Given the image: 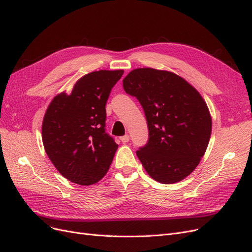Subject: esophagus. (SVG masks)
<instances>
[{"label":"esophagus","mask_w":252,"mask_h":252,"mask_svg":"<svg viewBox=\"0 0 252 252\" xmlns=\"http://www.w3.org/2000/svg\"><path fill=\"white\" fill-rule=\"evenodd\" d=\"M121 141L123 142V143H127V142H129V140H130V136H129L128 134H125V135H123V136H121Z\"/></svg>","instance_id":"34e87169"}]
</instances>
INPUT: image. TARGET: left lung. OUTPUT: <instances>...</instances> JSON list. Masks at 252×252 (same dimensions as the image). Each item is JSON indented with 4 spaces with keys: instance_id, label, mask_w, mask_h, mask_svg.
Listing matches in <instances>:
<instances>
[{
    "instance_id": "obj_1",
    "label": "left lung",
    "mask_w": 252,
    "mask_h": 252,
    "mask_svg": "<svg viewBox=\"0 0 252 252\" xmlns=\"http://www.w3.org/2000/svg\"><path fill=\"white\" fill-rule=\"evenodd\" d=\"M146 117L149 138L136 151L145 170L162 184L184 180L199 165L211 135V117L197 90L170 71L138 68L123 80Z\"/></svg>"
}]
</instances>
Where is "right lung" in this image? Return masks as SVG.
<instances>
[{"instance_id": "1", "label": "right lung", "mask_w": 252, "mask_h": 252, "mask_svg": "<svg viewBox=\"0 0 252 252\" xmlns=\"http://www.w3.org/2000/svg\"><path fill=\"white\" fill-rule=\"evenodd\" d=\"M123 73L98 70L85 74L70 94L53 97L45 113V151L58 171L75 184H94L111 165L118 144L105 131V106Z\"/></svg>"}]
</instances>
